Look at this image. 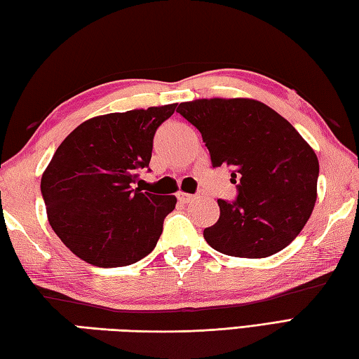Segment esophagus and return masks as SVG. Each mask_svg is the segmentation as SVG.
Instances as JSON below:
<instances>
[{"instance_id": "1", "label": "esophagus", "mask_w": 359, "mask_h": 359, "mask_svg": "<svg viewBox=\"0 0 359 359\" xmlns=\"http://www.w3.org/2000/svg\"><path fill=\"white\" fill-rule=\"evenodd\" d=\"M178 200H180L181 203H192V201L195 200V195L180 192V194H178Z\"/></svg>"}]
</instances>
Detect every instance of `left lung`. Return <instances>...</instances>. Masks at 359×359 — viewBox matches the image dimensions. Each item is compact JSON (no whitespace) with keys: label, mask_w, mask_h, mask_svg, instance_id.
<instances>
[{"label":"left lung","mask_w":359,"mask_h":359,"mask_svg":"<svg viewBox=\"0 0 359 359\" xmlns=\"http://www.w3.org/2000/svg\"><path fill=\"white\" fill-rule=\"evenodd\" d=\"M201 133L212 167L225 164L236 201L217 200L220 217L203 231L214 250L267 258L306 225L317 198L319 161L299 131L261 101L203 98L178 106Z\"/></svg>","instance_id":"obj_1"}]
</instances>
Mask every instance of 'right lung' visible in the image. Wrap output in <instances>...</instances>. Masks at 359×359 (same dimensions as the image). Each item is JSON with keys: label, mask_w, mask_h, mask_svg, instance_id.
<instances>
[{"label": "right lung", "mask_w": 359, "mask_h": 359, "mask_svg": "<svg viewBox=\"0 0 359 359\" xmlns=\"http://www.w3.org/2000/svg\"><path fill=\"white\" fill-rule=\"evenodd\" d=\"M165 104L86 120L65 137L40 181L46 215L67 248L97 267L130 266L156 247L177 197L133 189Z\"/></svg>", "instance_id": "add662e5"}]
</instances>
